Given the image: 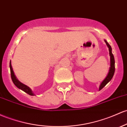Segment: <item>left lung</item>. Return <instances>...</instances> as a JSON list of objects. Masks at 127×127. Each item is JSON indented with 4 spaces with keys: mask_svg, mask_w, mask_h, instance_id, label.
<instances>
[{
    "mask_svg": "<svg viewBox=\"0 0 127 127\" xmlns=\"http://www.w3.org/2000/svg\"><path fill=\"white\" fill-rule=\"evenodd\" d=\"M105 41V43H106L107 46H108V50H109V54L110 56V67L109 69V71H108V75H107L106 78L104 79V81L101 83V84H100L99 88V90H101L103 87H104L105 86L107 83L108 82H110L111 81V79H112L114 73H115V58H114V56L113 55L112 52H111V48L109 44H108V42L106 41V40H104Z\"/></svg>",
    "mask_w": 127,
    "mask_h": 127,
    "instance_id": "8db88e82",
    "label": "left lung"
}]
</instances>
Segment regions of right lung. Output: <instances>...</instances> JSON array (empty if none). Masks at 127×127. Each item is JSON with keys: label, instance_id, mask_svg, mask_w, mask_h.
I'll list each match as a JSON object with an SVG mask.
<instances>
[{"label": "right lung", "instance_id": "obj_1", "mask_svg": "<svg viewBox=\"0 0 127 127\" xmlns=\"http://www.w3.org/2000/svg\"><path fill=\"white\" fill-rule=\"evenodd\" d=\"M9 68H10V71H11V79L12 82H13L14 84H15V86H16L17 88H19V89H21L22 90L24 91L25 92H26L28 94H29L31 96H34L35 95L34 93L32 92V90L28 86H26V85L23 84V83H22L21 82L19 81L18 80V79L17 78L16 75H15L14 73L13 69H12V66H11V63H9Z\"/></svg>", "mask_w": 127, "mask_h": 127}]
</instances>
